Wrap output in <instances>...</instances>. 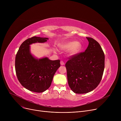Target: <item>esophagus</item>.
Wrapping results in <instances>:
<instances>
[{
	"instance_id": "obj_1",
	"label": "esophagus",
	"mask_w": 121,
	"mask_h": 121,
	"mask_svg": "<svg viewBox=\"0 0 121 121\" xmlns=\"http://www.w3.org/2000/svg\"><path fill=\"white\" fill-rule=\"evenodd\" d=\"M60 64H61V65H64L65 64V63H64V62H63V61H60Z\"/></svg>"
}]
</instances>
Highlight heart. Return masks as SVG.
Here are the masks:
<instances>
[{
    "label": "heart",
    "instance_id": "b5f03b06",
    "mask_svg": "<svg viewBox=\"0 0 121 121\" xmlns=\"http://www.w3.org/2000/svg\"><path fill=\"white\" fill-rule=\"evenodd\" d=\"M63 49H69V52L71 54H77L82 48V44L79 42H67L63 43L60 46Z\"/></svg>",
    "mask_w": 121,
    "mask_h": 121
}]
</instances>
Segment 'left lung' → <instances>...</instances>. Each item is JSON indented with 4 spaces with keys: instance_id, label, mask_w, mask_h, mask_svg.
<instances>
[{
    "instance_id": "8db88e82",
    "label": "left lung",
    "mask_w": 121,
    "mask_h": 121,
    "mask_svg": "<svg viewBox=\"0 0 121 121\" xmlns=\"http://www.w3.org/2000/svg\"><path fill=\"white\" fill-rule=\"evenodd\" d=\"M89 44L85 52L69 57L65 66L68 84L76 94L87 93L95 89L102 78L105 56L99 43L86 37Z\"/></svg>"
}]
</instances>
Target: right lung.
<instances>
[{"instance_id":"obj_1","label":"right lung","mask_w":121,"mask_h":121,"mask_svg":"<svg viewBox=\"0 0 121 121\" xmlns=\"http://www.w3.org/2000/svg\"><path fill=\"white\" fill-rule=\"evenodd\" d=\"M47 38L34 36L21 45L15 58V69L20 83L27 90L37 93L45 91L50 86L53 76L60 66V60H50L45 57L37 59L30 52L29 45L44 43Z\"/></svg>"}]
</instances>
